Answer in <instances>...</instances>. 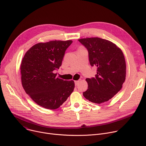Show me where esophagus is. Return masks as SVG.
Masks as SVG:
<instances>
[{
    "instance_id": "1",
    "label": "esophagus",
    "mask_w": 146,
    "mask_h": 146,
    "mask_svg": "<svg viewBox=\"0 0 146 146\" xmlns=\"http://www.w3.org/2000/svg\"><path fill=\"white\" fill-rule=\"evenodd\" d=\"M79 82H80V81H74V83H75V86H78V84H79Z\"/></svg>"
}]
</instances>
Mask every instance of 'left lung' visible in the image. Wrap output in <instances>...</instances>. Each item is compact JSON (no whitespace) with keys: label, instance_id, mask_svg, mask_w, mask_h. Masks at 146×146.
Listing matches in <instances>:
<instances>
[{"label":"left lung","instance_id":"8db88e82","mask_svg":"<svg viewBox=\"0 0 146 146\" xmlns=\"http://www.w3.org/2000/svg\"><path fill=\"white\" fill-rule=\"evenodd\" d=\"M88 52L90 64L97 68L95 77L86 78L88 89L83 95L100 104L111 99L121 90L126 77L123 54L115 44L99 37L78 39Z\"/></svg>","mask_w":146,"mask_h":146}]
</instances>
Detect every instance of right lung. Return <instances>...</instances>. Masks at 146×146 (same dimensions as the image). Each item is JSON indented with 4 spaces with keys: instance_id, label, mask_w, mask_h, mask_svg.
<instances>
[{
    "instance_id": "1",
    "label": "right lung",
    "mask_w": 146,
    "mask_h": 146,
    "mask_svg": "<svg viewBox=\"0 0 146 146\" xmlns=\"http://www.w3.org/2000/svg\"><path fill=\"white\" fill-rule=\"evenodd\" d=\"M72 43V40L39 43L25 54L20 68L22 85L38 105L58 109L73 91V80L64 81L54 73L62 65L65 51Z\"/></svg>"
}]
</instances>
